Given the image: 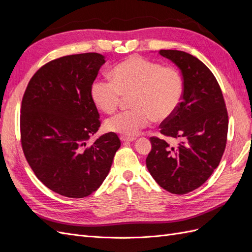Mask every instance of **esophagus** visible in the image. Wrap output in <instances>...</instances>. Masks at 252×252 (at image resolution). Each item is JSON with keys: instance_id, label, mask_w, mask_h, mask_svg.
I'll return each mask as SVG.
<instances>
[{"instance_id": "1", "label": "esophagus", "mask_w": 252, "mask_h": 252, "mask_svg": "<svg viewBox=\"0 0 252 252\" xmlns=\"http://www.w3.org/2000/svg\"><path fill=\"white\" fill-rule=\"evenodd\" d=\"M120 139H121L122 142H132V141L135 140L134 136H133V138H130V136H124V135H122Z\"/></svg>"}]
</instances>
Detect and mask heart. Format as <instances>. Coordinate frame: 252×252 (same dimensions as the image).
<instances>
[{
	"instance_id": "obj_1",
	"label": "heart",
	"mask_w": 252,
	"mask_h": 252,
	"mask_svg": "<svg viewBox=\"0 0 252 252\" xmlns=\"http://www.w3.org/2000/svg\"><path fill=\"white\" fill-rule=\"evenodd\" d=\"M112 80L96 79L90 88L93 101L102 111L111 113L123 96L130 95L132 109L106 121L107 130L133 138L151 119L162 122L177 110L183 96V80L178 70L133 56L113 67Z\"/></svg>"
}]
</instances>
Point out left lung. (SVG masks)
Listing matches in <instances>:
<instances>
[{"label":"left lung","mask_w":252,"mask_h":252,"mask_svg":"<svg viewBox=\"0 0 252 252\" xmlns=\"http://www.w3.org/2000/svg\"><path fill=\"white\" fill-rule=\"evenodd\" d=\"M183 75L182 101L162 122L159 132L177 141L151 136L146 166L158 184L174 194L202 186L219 166L227 143L228 113L215 75L201 61L180 50H159Z\"/></svg>","instance_id":"8db88e82"}]
</instances>
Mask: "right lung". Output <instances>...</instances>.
I'll use <instances>...</instances> for the list:
<instances>
[{
    "mask_svg": "<svg viewBox=\"0 0 252 252\" xmlns=\"http://www.w3.org/2000/svg\"><path fill=\"white\" fill-rule=\"evenodd\" d=\"M105 57L79 53L52 60L30 79L22 98L21 144L35 177L72 199L101 186L121 141L117 133L88 140L101 126L90 94Z\"/></svg>",
    "mask_w": 252,
    "mask_h": 252,
    "instance_id": "1",
    "label": "right lung"
}]
</instances>
